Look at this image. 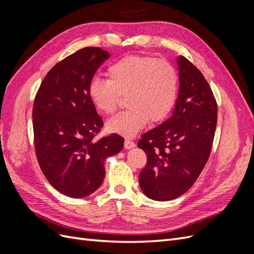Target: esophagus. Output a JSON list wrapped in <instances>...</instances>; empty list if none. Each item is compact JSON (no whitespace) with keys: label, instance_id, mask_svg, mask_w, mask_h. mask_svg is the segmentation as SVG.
Here are the masks:
<instances>
[{"label":"esophagus","instance_id":"obj_1","mask_svg":"<svg viewBox=\"0 0 254 254\" xmlns=\"http://www.w3.org/2000/svg\"><path fill=\"white\" fill-rule=\"evenodd\" d=\"M124 146H125V148L129 149V148H132V147H134L135 144H134V142H132L131 140H129V139H125V143H124Z\"/></svg>","mask_w":254,"mask_h":254}]
</instances>
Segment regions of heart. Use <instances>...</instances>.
<instances>
[{
    "label": "heart",
    "instance_id": "obj_1",
    "mask_svg": "<svg viewBox=\"0 0 254 254\" xmlns=\"http://www.w3.org/2000/svg\"><path fill=\"white\" fill-rule=\"evenodd\" d=\"M108 79L93 78L88 86L91 102L98 111L111 114L117 110L120 96L126 95L129 108L113 117L107 124L112 132L133 136L147 121L165 119L178 96L179 77L176 67L165 59L129 55L107 68Z\"/></svg>",
    "mask_w": 254,
    "mask_h": 254
}]
</instances>
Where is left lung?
<instances>
[{"mask_svg": "<svg viewBox=\"0 0 254 254\" xmlns=\"http://www.w3.org/2000/svg\"><path fill=\"white\" fill-rule=\"evenodd\" d=\"M179 95L172 117L142 134L137 146L147 156L139 176L153 200L178 198L195 183L209 160L217 124V104L202 73L178 57Z\"/></svg>", "mask_w": 254, "mask_h": 254, "instance_id": "8db88e82", "label": "left lung"}]
</instances>
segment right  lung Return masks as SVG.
<instances>
[{
	"instance_id": "1",
	"label": "right lung",
	"mask_w": 254,
	"mask_h": 254,
	"mask_svg": "<svg viewBox=\"0 0 254 254\" xmlns=\"http://www.w3.org/2000/svg\"><path fill=\"white\" fill-rule=\"evenodd\" d=\"M109 57L108 52L93 47L75 52L51 68L35 97L38 163L51 186L72 198L94 193L105 178V160L124 147V139L117 133L95 140L104 122L88 86Z\"/></svg>"
}]
</instances>
